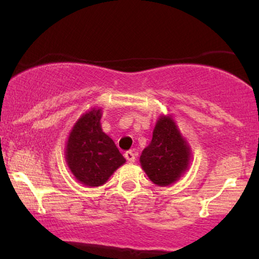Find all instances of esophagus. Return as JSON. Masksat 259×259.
Segmentation results:
<instances>
[{"label":"esophagus","mask_w":259,"mask_h":259,"mask_svg":"<svg viewBox=\"0 0 259 259\" xmlns=\"http://www.w3.org/2000/svg\"><path fill=\"white\" fill-rule=\"evenodd\" d=\"M125 158L128 162H134L136 161V153L133 151H127L125 153Z\"/></svg>","instance_id":"obj_1"}]
</instances>
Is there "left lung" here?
Here are the masks:
<instances>
[{
	"label": "left lung",
	"instance_id": "obj_1",
	"mask_svg": "<svg viewBox=\"0 0 259 259\" xmlns=\"http://www.w3.org/2000/svg\"><path fill=\"white\" fill-rule=\"evenodd\" d=\"M191 158L190 145L172 115L159 116L153 137L140 155V165L148 178L158 186H169L187 169Z\"/></svg>",
	"mask_w": 259,
	"mask_h": 259
}]
</instances>
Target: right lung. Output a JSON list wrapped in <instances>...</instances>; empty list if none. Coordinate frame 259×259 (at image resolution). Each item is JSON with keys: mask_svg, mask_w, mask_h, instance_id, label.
Returning a JSON list of instances; mask_svg holds the SVG:
<instances>
[{"mask_svg": "<svg viewBox=\"0 0 259 259\" xmlns=\"http://www.w3.org/2000/svg\"><path fill=\"white\" fill-rule=\"evenodd\" d=\"M101 108L93 107L74 123L65 158L77 182L87 187L104 185L126 159L101 128Z\"/></svg>", "mask_w": 259, "mask_h": 259, "instance_id": "1", "label": "right lung"}]
</instances>
